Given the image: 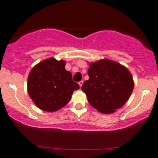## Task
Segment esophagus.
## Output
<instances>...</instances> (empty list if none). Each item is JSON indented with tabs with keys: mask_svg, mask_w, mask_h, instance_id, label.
I'll use <instances>...</instances> for the list:
<instances>
[{
	"mask_svg": "<svg viewBox=\"0 0 158 158\" xmlns=\"http://www.w3.org/2000/svg\"><path fill=\"white\" fill-rule=\"evenodd\" d=\"M82 84H83V81H80V82H79V86H80V87H82Z\"/></svg>",
	"mask_w": 158,
	"mask_h": 158,
	"instance_id": "obj_1",
	"label": "esophagus"
}]
</instances>
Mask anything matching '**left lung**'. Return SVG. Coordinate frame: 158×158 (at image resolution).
<instances>
[{"label":"left lung","mask_w":158,"mask_h":158,"mask_svg":"<svg viewBox=\"0 0 158 158\" xmlns=\"http://www.w3.org/2000/svg\"><path fill=\"white\" fill-rule=\"evenodd\" d=\"M89 79L82 86L88 101L103 114H112L124 105L134 87L127 68L108 59L89 64Z\"/></svg>","instance_id":"8db88e82"}]
</instances>
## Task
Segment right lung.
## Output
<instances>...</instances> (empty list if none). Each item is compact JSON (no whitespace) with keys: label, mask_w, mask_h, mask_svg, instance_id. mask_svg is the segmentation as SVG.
Here are the masks:
<instances>
[{"label":"right lung","mask_w":158,"mask_h":158,"mask_svg":"<svg viewBox=\"0 0 158 158\" xmlns=\"http://www.w3.org/2000/svg\"><path fill=\"white\" fill-rule=\"evenodd\" d=\"M63 60L48 58L35 65L28 77L27 89L29 96L39 108L54 112L64 107L70 101L79 84L66 70Z\"/></svg>","instance_id":"add662e5"}]
</instances>
